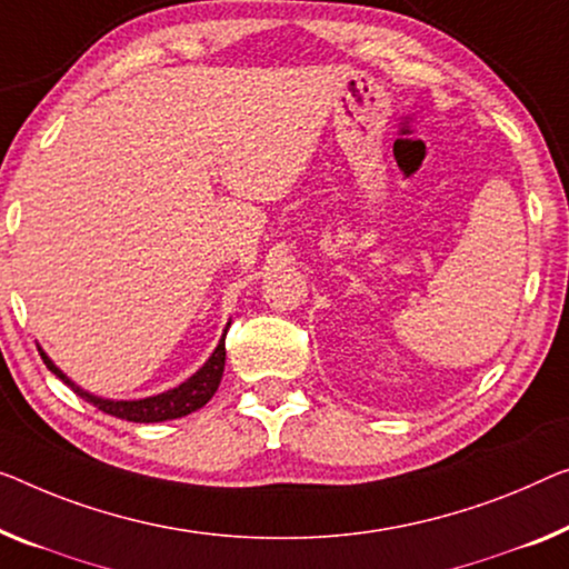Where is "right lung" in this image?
Wrapping results in <instances>:
<instances>
[{
  "mask_svg": "<svg viewBox=\"0 0 569 569\" xmlns=\"http://www.w3.org/2000/svg\"><path fill=\"white\" fill-rule=\"evenodd\" d=\"M224 337H227V329H224L222 339H219V345L214 347V352L209 355V360L203 362V366L193 372L189 380H183L181 386H176V388H171V391H163L158 396L132 398V401H114V398H101V396L83 391L81 386H76L73 380L68 378L66 372L48 358L46 352H42V347H38V350H40V358L48 366V370L53 372V376L61 378L76 396H81L83 401L97 406L99 411L109 413V417L124 419V421H134V423H156V421H171V419L189 417L191 411L201 409V406L217 393L219 380H222V372H224V358H227Z\"/></svg>",
  "mask_w": 569,
  "mask_h": 569,
  "instance_id": "1",
  "label": "right lung"
}]
</instances>
